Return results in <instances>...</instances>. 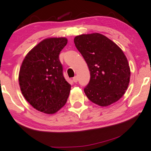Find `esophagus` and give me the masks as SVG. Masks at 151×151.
Wrapping results in <instances>:
<instances>
[{
    "label": "esophagus",
    "mask_w": 151,
    "mask_h": 151,
    "mask_svg": "<svg viewBox=\"0 0 151 151\" xmlns=\"http://www.w3.org/2000/svg\"><path fill=\"white\" fill-rule=\"evenodd\" d=\"M73 81H74V82H75V83H76V82H77V81H78V77H77V76H75V77H74V78H73Z\"/></svg>",
    "instance_id": "34e87169"
}]
</instances>
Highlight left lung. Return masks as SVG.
<instances>
[{
    "label": "left lung",
    "instance_id": "8db88e82",
    "mask_svg": "<svg viewBox=\"0 0 151 151\" xmlns=\"http://www.w3.org/2000/svg\"><path fill=\"white\" fill-rule=\"evenodd\" d=\"M75 46L81 53L90 72V80L84 88L92 102L107 106L124 95L129 83L130 68L124 53L99 33L76 36Z\"/></svg>",
    "mask_w": 151,
    "mask_h": 151
}]
</instances>
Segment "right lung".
Returning <instances> with one entry per match:
<instances>
[{"label": "right lung", "mask_w": 151, "mask_h": 151, "mask_svg": "<svg viewBox=\"0 0 151 151\" xmlns=\"http://www.w3.org/2000/svg\"><path fill=\"white\" fill-rule=\"evenodd\" d=\"M67 41L66 38L45 39L27 54L22 64V93L35 109L44 113H55L68 100L71 86L64 77L59 59Z\"/></svg>", "instance_id": "add662e5"}]
</instances>
